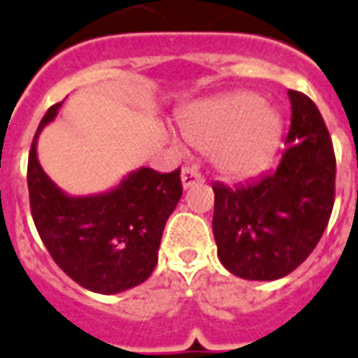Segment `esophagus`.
<instances>
[{
  "label": "esophagus",
  "mask_w": 358,
  "mask_h": 358,
  "mask_svg": "<svg viewBox=\"0 0 358 358\" xmlns=\"http://www.w3.org/2000/svg\"><path fill=\"white\" fill-rule=\"evenodd\" d=\"M200 180H202V174L198 173L196 169H193V167H184L182 169V185H184V189L193 187Z\"/></svg>",
  "instance_id": "1"
}]
</instances>
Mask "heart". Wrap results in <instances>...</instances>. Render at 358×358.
I'll return each mask as SVG.
<instances>
[{"label": "heart", "instance_id": "1", "mask_svg": "<svg viewBox=\"0 0 358 358\" xmlns=\"http://www.w3.org/2000/svg\"><path fill=\"white\" fill-rule=\"evenodd\" d=\"M178 127L189 145L210 151L225 178H251L271 162L282 136L280 113L248 91L193 101L178 113Z\"/></svg>", "mask_w": 358, "mask_h": 358}]
</instances>
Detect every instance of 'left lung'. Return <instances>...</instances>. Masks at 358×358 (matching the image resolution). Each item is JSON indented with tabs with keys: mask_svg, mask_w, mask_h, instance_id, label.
Returning <instances> with one entry per match:
<instances>
[{
	"mask_svg": "<svg viewBox=\"0 0 358 358\" xmlns=\"http://www.w3.org/2000/svg\"><path fill=\"white\" fill-rule=\"evenodd\" d=\"M291 127L276 169L227 187L213 184V235L227 271L278 280L311 255L335 202V152L322 114L289 91Z\"/></svg>",
	"mask_w": 358,
	"mask_h": 358,
	"instance_id": "1",
	"label": "left lung"
}]
</instances>
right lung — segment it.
<instances>
[{
    "mask_svg": "<svg viewBox=\"0 0 358 358\" xmlns=\"http://www.w3.org/2000/svg\"><path fill=\"white\" fill-rule=\"evenodd\" d=\"M63 101L38 125L29 155V194L45 248L80 286L101 295L140 286L158 262L165 222L182 196L180 169L131 171L109 191L72 196L54 184L38 160V138Z\"/></svg>",
    "mask_w": 358,
    "mask_h": 358,
    "instance_id": "1",
    "label": "right lung"
}]
</instances>
